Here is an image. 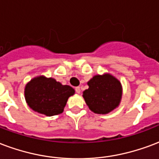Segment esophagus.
I'll use <instances>...</instances> for the list:
<instances>
[{
  "label": "esophagus",
  "mask_w": 159,
  "mask_h": 159,
  "mask_svg": "<svg viewBox=\"0 0 159 159\" xmlns=\"http://www.w3.org/2000/svg\"><path fill=\"white\" fill-rule=\"evenodd\" d=\"M75 91H76V93H81V89H80V87H76V89H75Z\"/></svg>",
  "instance_id": "obj_1"
}]
</instances>
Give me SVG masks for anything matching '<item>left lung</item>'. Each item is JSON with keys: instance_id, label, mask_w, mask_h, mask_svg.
<instances>
[{"instance_id": "1", "label": "left lung", "mask_w": 159, "mask_h": 159, "mask_svg": "<svg viewBox=\"0 0 159 159\" xmlns=\"http://www.w3.org/2000/svg\"><path fill=\"white\" fill-rule=\"evenodd\" d=\"M83 92L87 105L96 114H108L118 106L122 95L120 83L111 75L93 76Z\"/></svg>"}]
</instances>
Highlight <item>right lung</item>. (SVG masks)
<instances>
[{
  "instance_id": "add662e5",
  "label": "right lung",
  "mask_w": 159,
  "mask_h": 159,
  "mask_svg": "<svg viewBox=\"0 0 159 159\" xmlns=\"http://www.w3.org/2000/svg\"><path fill=\"white\" fill-rule=\"evenodd\" d=\"M74 93L70 86L62 85L53 78L38 76L26 86L25 98L34 111L52 116L63 112L68 98Z\"/></svg>"
}]
</instances>
